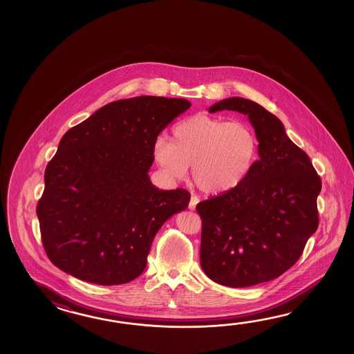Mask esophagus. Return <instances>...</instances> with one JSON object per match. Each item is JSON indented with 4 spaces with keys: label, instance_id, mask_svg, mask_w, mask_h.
<instances>
[{
    "label": "esophagus",
    "instance_id": "1",
    "mask_svg": "<svg viewBox=\"0 0 354 354\" xmlns=\"http://www.w3.org/2000/svg\"><path fill=\"white\" fill-rule=\"evenodd\" d=\"M197 203H198V197L195 195L192 196V197H191V201H189V203H188V207H189V210H195L196 205H197Z\"/></svg>",
    "mask_w": 354,
    "mask_h": 354
}]
</instances>
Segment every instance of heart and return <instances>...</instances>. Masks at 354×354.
Instances as JSON below:
<instances>
[{
  "instance_id": "1",
  "label": "heart",
  "mask_w": 354,
  "mask_h": 354,
  "mask_svg": "<svg viewBox=\"0 0 354 354\" xmlns=\"http://www.w3.org/2000/svg\"><path fill=\"white\" fill-rule=\"evenodd\" d=\"M256 134L241 121L195 115L172 129V142L158 136L153 157L160 171L172 180L192 178L205 194L218 195L239 186L254 163Z\"/></svg>"
}]
</instances>
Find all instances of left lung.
Wrapping results in <instances>:
<instances>
[{"label": "left lung", "mask_w": 354, "mask_h": 354, "mask_svg": "<svg viewBox=\"0 0 354 354\" xmlns=\"http://www.w3.org/2000/svg\"><path fill=\"white\" fill-rule=\"evenodd\" d=\"M223 110L248 116L259 159L239 186L196 206L203 218L200 262L216 283L254 286L277 279L300 258L319 225L322 180L308 154L263 106L230 97L209 113Z\"/></svg>", "instance_id": "8db88e82"}]
</instances>
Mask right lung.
Here are the masks:
<instances>
[{
  "label": "right lung",
  "instance_id": "add662e5",
  "mask_svg": "<svg viewBox=\"0 0 354 354\" xmlns=\"http://www.w3.org/2000/svg\"><path fill=\"white\" fill-rule=\"evenodd\" d=\"M189 106L185 98L119 100L62 136L37 207L54 266L102 286L143 273L160 226L189 203L186 189H159L148 176L154 140Z\"/></svg>",
  "mask_w": 354,
  "mask_h": 354
}]
</instances>
